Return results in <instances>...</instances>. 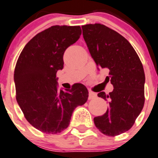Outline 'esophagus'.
I'll return each instance as SVG.
<instances>
[{"instance_id":"34e87169","label":"esophagus","mask_w":158,"mask_h":158,"mask_svg":"<svg viewBox=\"0 0 158 158\" xmlns=\"http://www.w3.org/2000/svg\"><path fill=\"white\" fill-rule=\"evenodd\" d=\"M97 94L96 93L92 92V91H89V94H88V99H93L94 98H96Z\"/></svg>"}]
</instances>
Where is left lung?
I'll use <instances>...</instances> for the list:
<instances>
[{"label": "left lung", "instance_id": "left-lung-1", "mask_svg": "<svg viewBox=\"0 0 158 158\" xmlns=\"http://www.w3.org/2000/svg\"><path fill=\"white\" fill-rule=\"evenodd\" d=\"M83 36L96 65L109 70L113 91L98 96L108 101L104 115L94 118L95 127L106 136L128 131L142 111L145 102L143 64L128 40L99 23L82 25Z\"/></svg>", "mask_w": 158, "mask_h": 158}]
</instances>
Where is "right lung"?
<instances>
[{
	"mask_svg": "<svg viewBox=\"0 0 158 158\" xmlns=\"http://www.w3.org/2000/svg\"><path fill=\"white\" fill-rule=\"evenodd\" d=\"M81 35L80 26L53 25L38 33L24 47L16 63V100L27 121L48 134L68 127L73 111L88 100L85 85L57 89L56 73L64 68V53Z\"/></svg>",
	"mask_w": 158,
	"mask_h": 158,
	"instance_id": "right-lung-1",
	"label": "right lung"
}]
</instances>
